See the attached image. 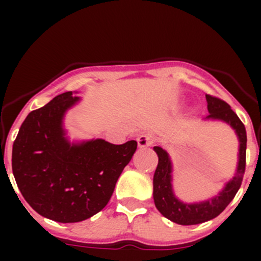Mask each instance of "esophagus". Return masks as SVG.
Instances as JSON below:
<instances>
[{
  "instance_id": "esophagus-1",
  "label": "esophagus",
  "mask_w": 261,
  "mask_h": 261,
  "mask_svg": "<svg viewBox=\"0 0 261 261\" xmlns=\"http://www.w3.org/2000/svg\"><path fill=\"white\" fill-rule=\"evenodd\" d=\"M154 143V136L151 134H141L138 136L139 147H147Z\"/></svg>"
}]
</instances>
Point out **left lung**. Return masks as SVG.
I'll return each instance as SVG.
<instances>
[{
  "label": "left lung",
  "instance_id": "8db88e82",
  "mask_svg": "<svg viewBox=\"0 0 261 261\" xmlns=\"http://www.w3.org/2000/svg\"><path fill=\"white\" fill-rule=\"evenodd\" d=\"M207 109L210 115L207 118L222 120L230 123L233 130L236 131L240 140V150H239V165L236 170V175L232 178L225 188L210 201L199 202V203H183L174 196L172 189V164L168 156L167 151L160 146H154L156 151L159 162H158L156 170L154 173V202L156 208L164 217L178 225H198L206 221L217 217L226 207L228 206L233 197L238 193L246 167V130L244 123L239 118V116L231 110L230 105L218 97L206 94Z\"/></svg>",
  "mask_w": 261,
  "mask_h": 261
}]
</instances>
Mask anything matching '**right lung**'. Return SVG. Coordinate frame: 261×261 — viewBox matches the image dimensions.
<instances>
[{"label": "right lung", "mask_w": 261, "mask_h": 261, "mask_svg": "<svg viewBox=\"0 0 261 261\" xmlns=\"http://www.w3.org/2000/svg\"><path fill=\"white\" fill-rule=\"evenodd\" d=\"M78 99L65 92L31 111L12 146V173L25 201L62 223L80 222L103 210L138 147L135 140L70 144L62 120Z\"/></svg>", "instance_id": "obj_1"}]
</instances>
